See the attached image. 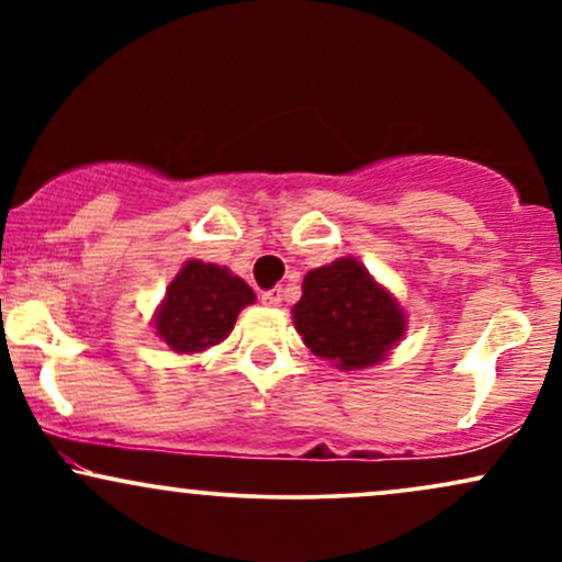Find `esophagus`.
Here are the masks:
<instances>
[{"mask_svg": "<svg viewBox=\"0 0 562 562\" xmlns=\"http://www.w3.org/2000/svg\"><path fill=\"white\" fill-rule=\"evenodd\" d=\"M261 301L267 303V306H280V303H282V288L267 290V293L261 295Z\"/></svg>", "mask_w": 562, "mask_h": 562, "instance_id": "obj_1", "label": "esophagus"}]
</instances>
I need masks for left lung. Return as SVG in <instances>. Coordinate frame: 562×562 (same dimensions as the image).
<instances>
[{
    "mask_svg": "<svg viewBox=\"0 0 562 562\" xmlns=\"http://www.w3.org/2000/svg\"><path fill=\"white\" fill-rule=\"evenodd\" d=\"M293 325L319 359L340 370H364L402 340L406 314L362 263L338 259L303 277Z\"/></svg>",
    "mask_w": 562,
    "mask_h": 562,
    "instance_id": "left-lung-1",
    "label": "left lung"
}]
</instances>
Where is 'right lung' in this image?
<instances>
[{
    "mask_svg": "<svg viewBox=\"0 0 562 562\" xmlns=\"http://www.w3.org/2000/svg\"><path fill=\"white\" fill-rule=\"evenodd\" d=\"M256 293L229 269L198 259L187 261L156 312V333L171 351L198 353L222 344L235 327L237 314Z\"/></svg>",
    "mask_w": 562,
    "mask_h": 562,
    "instance_id": "add662e5",
    "label": "right lung"
}]
</instances>
